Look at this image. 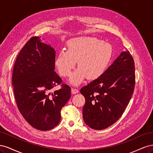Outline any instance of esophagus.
<instances>
[{"mask_svg":"<svg viewBox=\"0 0 153 153\" xmlns=\"http://www.w3.org/2000/svg\"><path fill=\"white\" fill-rule=\"evenodd\" d=\"M71 92H72L73 94L78 93V89H76V88H75V87H73L72 89H71Z\"/></svg>","mask_w":153,"mask_h":153,"instance_id":"esophagus-1","label":"esophagus"}]
</instances>
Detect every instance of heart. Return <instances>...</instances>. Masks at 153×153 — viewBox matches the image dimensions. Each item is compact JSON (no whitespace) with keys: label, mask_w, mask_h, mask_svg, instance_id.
Returning <instances> with one entry per match:
<instances>
[{"label":"heart","mask_w":153,"mask_h":153,"mask_svg":"<svg viewBox=\"0 0 153 153\" xmlns=\"http://www.w3.org/2000/svg\"><path fill=\"white\" fill-rule=\"evenodd\" d=\"M112 56V49L109 44L92 37H78L68 41V50L60 51L55 65L60 75L66 77L71 75L77 61L79 68L73 73L70 82L78 85L86 76L95 79L102 75Z\"/></svg>","instance_id":"b5f03b06"}]
</instances>
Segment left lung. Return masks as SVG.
Returning <instances> with one entry per match:
<instances>
[{
    "label": "left lung",
    "mask_w": 153,
    "mask_h": 153,
    "mask_svg": "<svg viewBox=\"0 0 153 153\" xmlns=\"http://www.w3.org/2000/svg\"><path fill=\"white\" fill-rule=\"evenodd\" d=\"M135 62L128 50L97 79L80 89L85 97L83 119L88 126L100 130L122 116L133 94Z\"/></svg>",
    "instance_id": "left-lung-1"
}]
</instances>
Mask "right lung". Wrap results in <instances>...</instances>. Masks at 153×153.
Instances as JSON below:
<instances>
[{"instance_id": "obj_1", "label": "right lung", "mask_w": 153, "mask_h": 153, "mask_svg": "<svg viewBox=\"0 0 153 153\" xmlns=\"http://www.w3.org/2000/svg\"><path fill=\"white\" fill-rule=\"evenodd\" d=\"M40 38L32 37L17 56L12 84L18 110L31 126L41 131L53 129L71 95V88L54 71L55 52ZM62 88L51 93L54 86Z\"/></svg>"}]
</instances>
